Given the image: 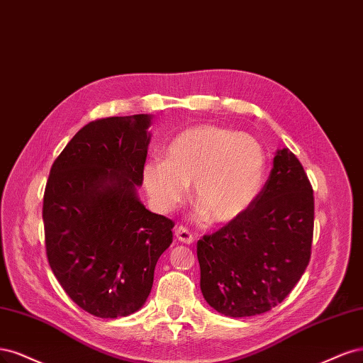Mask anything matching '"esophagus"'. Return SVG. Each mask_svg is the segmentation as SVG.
I'll return each instance as SVG.
<instances>
[{
    "label": "esophagus",
    "mask_w": 363,
    "mask_h": 363,
    "mask_svg": "<svg viewBox=\"0 0 363 363\" xmlns=\"http://www.w3.org/2000/svg\"><path fill=\"white\" fill-rule=\"evenodd\" d=\"M174 237H177L184 244H193L194 242V235L185 226L174 228Z\"/></svg>",
    "instance_id": "1"
}]
</instances>
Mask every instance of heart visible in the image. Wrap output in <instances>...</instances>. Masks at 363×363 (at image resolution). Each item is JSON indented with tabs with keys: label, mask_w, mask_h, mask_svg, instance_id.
Here are the masks:
<instances>
[{
	"label": "heart",
	"mask_w": 363,
	"mask_h": 363,
	"mask_svg": "<svg viewBox=\"0 0 363 363\" xmlns=\"http://www.w3.org/2000/svg\"><path fill=\"white\" fill-rule=\"evenodd\" d=\"M267 157L258 140L213 125L174 137L164 158L143 167L147 196L161 213L177 208L193 185V202L214 223L240 217L258 197Z\"/></svg>",
	"instance_id": "heart-1"
}]
</instances>
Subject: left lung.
Here are the masks:
<instances>
[{"label": "left lung", "instance_id": "left-lung-1", "mask_svg": "<svg viewBox=\"0 0 363 363\" xmlns=\"http://www.w3.org/2000/svg\"><path fill=\"white\" fill-rule=\"evenodd\" d=\"M313 237V190L288 147L256 201L197 241L201 289L226 317H253L282 303L305 273Z\"/></svg>", "mask_w": 363, "mask_h": 363}]
</instances>
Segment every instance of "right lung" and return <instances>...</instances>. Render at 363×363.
I'll return each instance as SVG.
<instances>
[{"mask_svg":"<svg viewBox=\"0 0 363 363\" xmlns=\"http://www.w3.org/2000/svg\"><path fill=\"white\" fill-rule=\"evenodd\" d=\"M150 114L98 119L66 145L43 194L46 256L66 294L99 318L137 312L174 226L140 202Z\"/></svg>","mask_w":363,"mask_h":363,"instance_id":"obj_1","label":"right lung"}]
</instances>
